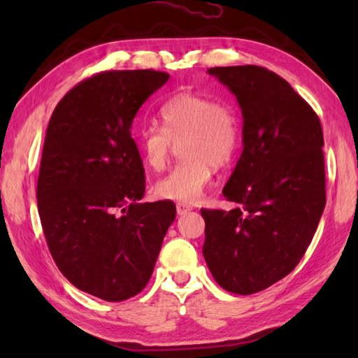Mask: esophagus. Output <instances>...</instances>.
Here are the masks:
<instances>
[{"instance_id": "esophagus-1", "label": "esophagus", "mask_w": 358, "mask_h": 358, "mask_svg": "<svg viewBox=\"0 0 358 358\" xmlns=\"http://www.w3.org/2000/svg\"><path fill=\"white\" fill-rule=\"evenodd\" d=\"M191 210H192L191 205H186V203H178V205H177V213H178L180 216L187 213V211H191Z\"/></svg>"}]
</instances>
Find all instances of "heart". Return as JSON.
<instances>
[{"label":"heart","instance_id":"heart-1","mask_svg":"<svg viewBox=\"0 0 358 358\" xmlns=\"http://www.w3.org/2000/svg\"><path fill=\"white\" fill-rule=\"evenodd\" d=\"M162 124H145L137 143L145 164L162 171L171 159L175 142L185 157L166 177L156 181L161 199L192 203L202 197L213 178V169L230 164L240 142L237 112L227 102L207 96L180 93L161 107Z\"/></svg>","mask_w":358,"mask_h":358}]
</instances>
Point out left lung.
<instances>
[{"instance_id": "left-lung-1", "label": "left lung", "mask_w": 358, "mask_h": 358, "mask_svg": "<svg viewBox=\"0 0 358 358\" xmlns=\"http://www.w3.org/2000/svg\"><path fill=\"white\" fill-rule=\"evenodd\" d=\"M243 115V151L222 194L240 207L205 210V262L229 292L250 295L300 262L325 207L324 134L311 106L260 66L211 68Z\"/></svg>"}]
</instances>
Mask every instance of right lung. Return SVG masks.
<instances>
[{
    "label": "right lung",
    "mask_w": 358,
    "mask_h": 358,
    "mask_svg": "<svg viewBox=\"0 0 358 358\" xmlns=\"http://www.w3.org/2000/svg\"><path fill=\"white\" fill-rule=\"evenodd\" d=\"M153 69L106 71L76 85L48 121L38 210L59 271L83 292L123 301L147 286L175 203H138L141 153L131 137L138 108L169 80Z\"/></svg>",
    "instance_id": "obj_1"
}]
</instances>
